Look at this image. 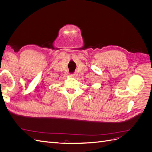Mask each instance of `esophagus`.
<instances>
[{"label":"esophagus","instance_id":"1","mask_svg":"<svg viewBox=\"0 0 152 152\" xmlns=\"http://www.w3.org/2000/svg\"><path fill=\"white\" fill-rule=\"evenodd\" d=\"M77 76H78V74H77V73H73V74L70 75V77H77Z\"/></svg>","mask_w":152,"mask_h":152}]
</instances>
